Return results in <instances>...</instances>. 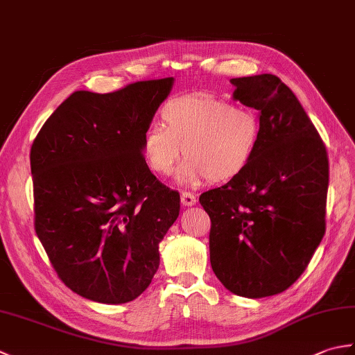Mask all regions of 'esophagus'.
Segmentation results:
<instances>
[{
  "label": "esophagus",
  "instance_id": "esophagus-1",
  "mask_svg": "<svg viewBox=\"0 0 355 355\" xmlns=\"http://www.w3.org/2000/svg\"><path fill=\"white\" fill-rule=\"evenodd\" d=\"M182 202H183V206L189 207L197 202V198H195V195L191 192H182Z\"/></svg>",
  "mask_w": 355,
  "mask_h": 355
}]
</instances>
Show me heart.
<instances>
[{
	"mask_svg": "<svg viewBox=\"0 0 355 355\" xmlns=\"http://www.w3.org/2000/svg\"><path fill=\"white\" fill-rule=\"evenodd\" d=\"M163 125H149L141 135L148 166L171 175L184 155L180 183L197 186L241 175L258 153L261 120L252 108L205 94L172 97L162 108Z\"/></svg>",
	"mask_w": 355,
	"mask_h": 355,
	"instance_id": "1",
	"label": "heart"
}]
</instances>
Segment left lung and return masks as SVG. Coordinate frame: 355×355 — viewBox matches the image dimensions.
Here are the masks:
<instances>
[{"mask_svg": "<svg viewBox=\"0 0 355 355\" xmlns=\"http://www.w3.org/2000/svg\"><path fill=\"white\" fill-rule=\"evenodd\" d=\"M233 99L258 110L261 141L250 166L201 193L210 216V263L233 294L285 291L325 235L327 148L291 89L275 74L232 79Z\"/></svg>", "mask_w": 355, "mask_h": 355, "instance_id": "1", "label": "left lung"}]
</instances>
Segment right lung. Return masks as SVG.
<instances>
[{
	"label": "right lung",
	"instance_id": "1",
	"mask_svg": "<svg viewBox=\"0 0 355 355\" xmlns=\"http://www.w3.org/2000/svg\"><path fill=\"white\" fill-rule=\"evenodd\" d=\"M172 84L74 92L30 149L36 235L59 279L94 302L126 304L148 288L158 244L178 218L180 193L158 182L141 153Z\"/></svg>",
	"mask_w": 355,
	"mask_h": 355
}]
</instances>
